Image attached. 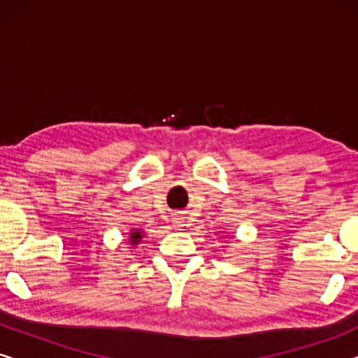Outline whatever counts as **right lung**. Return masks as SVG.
I'll return each instance as SVG.
<instances>
[{"instance_id":"obj_1","label":"right lung","mask_w":358,"mask_h":358,"mask_svg":"<svg viewBox=\"0 0 358 358\" xmlns=\"http://www.w3.org/2000/svg\"><path fill=\"white\" fill-rule=\"evenodd\" d=\"M140 238H141V233H140V231H136V229H135V231L130 234L131 244H136V243H138V241H140Z\"/></svg>"}]
</instances>
